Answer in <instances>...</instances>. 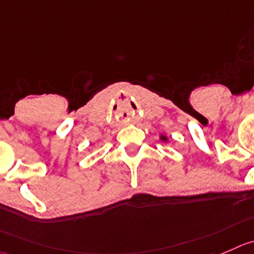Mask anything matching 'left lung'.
I'll return each instance as SVG.
<instances>
[{
    "label": "left lung",
    "instance_id": "left-lung-1",
    "mask_svg": "<svg viewBox=\"0 0 254 254\" xmlns=\"http://www.w3.org/2000/svg\"><path fill=\"white\" fill-rule=\"evenodd\" d=\"M161 139H162V141H167V137L162 136V137H161Z\"/></svg>",
    "mask_w": 254,
    "mask_h": 254
}]
</instances>
